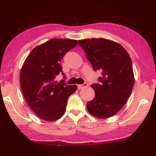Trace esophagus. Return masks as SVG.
Returning a JSON list of instances; mask_svg holds the SVG:
<instances>
[{
    "label": "esophagus",
    "instance_id": "obj_1",
    "mask_svg": "<svg viewBox=\"0 0 156 156\" xmlns=\"http://www.w3.org/2000/svg\"><path fill=\"white\" fill-rule=\"evenodd\" d=\"M88 83H83V84H78V89H83V88H84V87H88Z\"/></svg>",
    "mask_w": 156,
    "mask_h": 156
}]
</instances>
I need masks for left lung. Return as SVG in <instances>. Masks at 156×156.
I'll use <instances>...</instances> for the list:
<instances>
[{
    "label": "left lung",
    "instance_id": "8db88e82",
    "mask_svg": "<svg viewBox=\"0 0 156 156\" xmlns=\"http://www.w3.org/2000/svg\"><path fill=\"white\" fill-rule=\"evenodd\" d=\"M95 72L102 76L100 83L91 84L94 98L87 108L92 115L107 118L115 114L127 101L133 87L134 76L128 52L115 42L104 38L78 41Z\"/></svg>",
    "mask_w": 156,
    "mask_h": 156
}]
</instances>
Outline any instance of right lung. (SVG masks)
<instances>
[{
    "mask_svg": "<svg viewBox=\"0 0 156 156\" xmlns=\"http://www.w3.org/2000/svg\"><path fill=\"white\" fill-rule=\"evenodd\" d=\"M77 44L76 40L52 38L34 48L25 60L20 75L21 89L29 106L41 119L61 118L69 97L77 89L76 85L55 80L60 73L64 76L60 61Z\"/></svg>",
    "mask_w": 156,
    "mask_h": 156,
    "instance_id": "right-lung-1",
    "label": "right lung"
}]
</instances>
